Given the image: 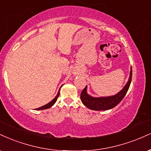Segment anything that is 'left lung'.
Returning a JSON list of instances; mask_svg holds the SVG:
<instances>
[{
    "label": "left lung",
    "mask_w": 151,
    "mask_h": 151,
    "mask_svg": "<svg viewBox=\"0 0 151 151\" xmlns=\"http://www.w3.org/2000/svg\"><path fill=\"white\" fill-rule=\"evenodd\" d=\"M132 77V69H131L129 79L126 83L124 88L119 93L115 96H108V97L95 98L88 95L86 92L87 86H86L81 93V102L85 106L93 110H106L113 108L117 105L127 93L129 88Z\"/></svg>",
    "instance_id": "8db88e82"
}]
</instances>
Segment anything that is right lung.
<instances>
[{
  "label": "right lung",
  "instance_id": "obj_1",
  "mask_svg": "<svg viewBox=\"0 0 151 151\" xmlns=\"http://www.w3.org/2000/svg\"><path fill=\"white\" fill-rule=\"evenodd\" d=\"M60 88L59 91H58V94H57V96H56L54 98V99H52V101H50V103H48V104H46V105H43V106L41 107V108H36V110H45V109H48V108H50V107H52V105H53L54 104H55V103L56 102V101H57V99H58V96H59V94H60Z\"/></svg>",
  "mask_w": 151,
  "mask_h": 151
}]
</instances>
